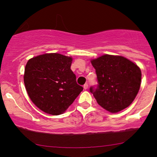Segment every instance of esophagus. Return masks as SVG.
<instances>
[{"label": "esophagus", "mask_w": 157, "mask_h": 157, "mask_svg": "<svg viewBox=\"0 0 157 157\" xmlns=\"http://www.w3.org/2000/svg\"><path fill=\"white\" fill-rule=\"evenodd\" d=\"M88 87H89V85H88V83H85L84 85H83V89L85 90H86L88 89Z\"/></svg>", "instance_id": "1"}]
</instances>
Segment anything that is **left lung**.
<instances>
[{
    "instance_id": "obj_1",
    "label": "left lung",
    "mask_w": 157,
    "mask_h": 157,
    "mask_svg": "<svg viewBox=\"0 0 157 157\" xmlns=\"http://www.w3.org/2000/svg\"><path fill=\"white\" fill-rule=\"evenodd\" d=\"M98 85L90 91L102 108L111 113L126 109L140 89L141 72L139 66L121 56L104 55L91 60Z\"/></svg>"
}]
</instances>
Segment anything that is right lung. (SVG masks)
Returning a JSON list of instances; mask_svg holds the SVG:
<instances>
[{
    "mask_svg": "<svg viewBox=\"0 0 157 157\" xmlns=\"http://www.w3.org/2000/svg\"><path fill=\"white\" fill-rule=\"evenodd\" d=\"M71 57L55 53L27 62L23 76L25 89L33 104L45 113L61 114L83 91L71 69Z\"/></svg>",
    "mask_w": 157,
    "mask_h": 157,
    "instance_id": "right-lung-1",
    "label": "right lung"
}]
</instances>
